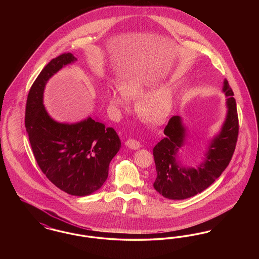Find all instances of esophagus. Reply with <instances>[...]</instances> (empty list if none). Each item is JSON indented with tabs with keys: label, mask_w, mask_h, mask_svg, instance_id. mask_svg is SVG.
Segmentation results:
<instances>
[{
	"label": "esophagus",
	"mask_w": 259,
	"mask_h": 259,
	"mask_svg": "<svg viewBox=\"0 0 259 259\" xmlns=\"http://www.w3.org/2000/svg\"><path fill=\"white\" fill-rule=\"evenodd\" d=\"M127 147L131 149H138V148H141V144L135 140V139H129L126 144H125Z\"/></svg>",
	"instance_id": "esophagus-1"
}]
</instances>
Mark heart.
Masks as SVG:
<instances>
[{
    "mask_svg": "<svg viewBox=\"0 0 259 259\" xmlns=\"http://www.w3.org/2000/svg\"><path fill=\"white\" fill-rule=\"evenodd\" d=\"M148 88V82L142 77L128 78L121 82L120 88L108 89L110 105L114 110L124 109L129 103V98H137L135 110L140 115L151 123H163L172 110V88L163 85L146 92Z\"/></svg>",
    "mask_w": 259,
    "mask_h": 259,
    "instance_id": "1",
    "label": "heart"
}]
</instances>
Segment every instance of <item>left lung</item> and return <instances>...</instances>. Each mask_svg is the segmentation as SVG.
<instances>
[{"label":"left lung","mask_w":259,"mask_h":259,"mask_svg":"<svg viewBox=\"0 0 259 259\" xmlns=\"http://www.w3.org/2000/svg\"><path fill=\"white\" fill-rule=\"evenodd\" d=\"M222 91L226 95L227 113L220 133L209 142L205 159L196 168L184 166L178 160V151L185 146V129L181 116L170 118L164 129L165 138L153 148L156 167L154 189L163 197L183 200L208 188L226 169L234 153L239 133V119L234 93L227 79Z\"/></svg>","instance_id":"8db88e82"}]
</instances>
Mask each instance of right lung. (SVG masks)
I'll list each match as a JSON object with an SVG mask.
<instances>
[{
  "instance_id": "1",
  "label": "right lung",
  "mask_w": 259,
  "mask_h": 259,
  "mask_svg": "<svg viewBox=\"0 0 259 259\" xmlns=\"http://www.w3.org/2000/svg\"><path fill=\"white\" fill-rule=\"evenodd\" d=\"M75 60L72 53H63L37 75L27 97L25 127L41 172L66 193L87 196L97 191L108 179L110 162L121 142L113 128L91 117L76 123H61L46 110L47 82Z\"/></svg>"
}]
</instances>
